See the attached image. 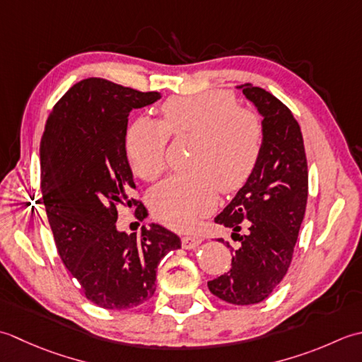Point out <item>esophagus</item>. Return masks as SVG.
Listing matches in <instances>:
<instances>
[{
  "instance_id": "1",
  "label": "esophagus",
  "mask_w": 362,
  "mask_h": 362,
  "mask_svg": "<svg viewBox=\"0 0 362 362\" xmlns=\"http://www.w3.org/2000/svg\"><path fill=\"white\" fill-rule=\"evenodd\" d=\"M181 242H182V248L192 250V248H197L198 245H200V243L203 242V238H200V235H184Z\"/></svg>"
}]
</instances>
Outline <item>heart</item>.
I'll use <instances>...</instances> for the list:
<instances>
[{
  "instance_id": "obj_1",
  "label": "heart",
  "mask_w": 362,
  "mask_h": 362,
  "mask_svg": "<svg viewBox=\"0 0 362 362\" xmlns=\"http://www.w3.org/2000/svg\"><path fill=\"white\" fill-rule=\"evenodd\" d=\"M162 123L137 119L124 139L132 170L145 181L164 172L168 132L195 136L192 170L158 184L150 206L162 223L189 230L214 209L217 187L228 194L243 186L262 148V123L255 112L238 107L233 95L220 90L168 98L160 106Z\"/></svg>"
}]
</instances>
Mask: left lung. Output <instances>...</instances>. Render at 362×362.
<instances>
[{
  "label": "left lung",
  "mask_w": 362,
  "mask_h": 362,
  "mask_svg": "<svg viewBox=\"0 0 362 362\" xmlns=\"http://www.w3.org/2000/svg\"><path fill=\"white\" fill-rule=\"evenodd\" d=\"M238 88L262 117V148L245 184L214 218L231 228L239 247L233 250L230 272L208 287L226 303L243 306L267 298L287 274L306 211L308 164L291 110L261 87L247 83ZM242 226L245 235L238 234Z\"/></svg>",
  "instance_id": "1"
}]
</instances>
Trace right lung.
<instances>
[{
  "label": "right lung",
  "instance_id": "add662e5",
  "mask_svg": "<svg viewBox=\"0 0 362 362\" xmlns=\"http://www.w3.org/2000/svg\"><path fill=\"white\" fill-rule=\"evenodd\" d=\"M159 92H139L101 78L70 87L48 115L40 142L42 200L59 256L87 300L129 309L156 291L162 257L181 239L158 223L140 235L117 230V206L137 204L124 148L128 115Z\"/></svg>",
  "mask_w": 362,
  "mask_h": 362
}]
</instances>
